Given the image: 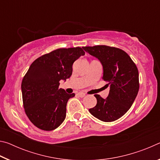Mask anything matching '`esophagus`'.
Instances as JSON below:
<instances>
[{
	"label": "esophagus",
	"mask_w": 160,
	"mask_h": 160,
	"mask_svg": "<svg viewBox=\"0 0 160 160\" xmlns=\"http://www.w3.org/2000/svg\"><path fill=\"white\" fill-rule=\"evenodd\" d=\"M78 95L80 97H84L85 96V94L83 93V92H78Z\"/></svg>",
	"instance_id": "obj_1"
}]
</instances>
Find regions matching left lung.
I'll use <instances>...</instances> for the list:
<instances>
[{
  "instance_id": "obj_1",
  "label": "left lung",
  "mask_w": 160,
  "mask_h": 160,
  "mask_svg": "<svg viewBox=\"0 0 160 160\" xmlns=\"http://www.w3.org/2000/svg\"><path fill=\"white\" fill-rule=\"evenodd\" d=\"M99 59L103 66L102 79L109 86L107 99L99 94L96 106L89 109L92 115L104 122L117 120L128 112L139 90V74L136 65L128 53L106 45L82 47Z\"/></svg>"
}]
</instances>
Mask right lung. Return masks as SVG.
I'll list each match as a JSON object with an SVG mask.
<instances>
[{
    "mask_svg": "<svg viewBox=\"0 0 160 160\" xmlns=\"http://www.w3.org/2000/svg\"><path fill=\"white\" fill-rule=\"evenodd\" d=\"M85 53L80 47L58 48L31 64L21 89L25 112L37 128L53 131L66 118L67 102L75 94L59 89V81L71 76L72 64Z\"/></svg>",
    "mask_w": 160,
    "mask_h": 160,
    "instance_id": "obj_1",
    "label": "right lung"
}]
</instances>
